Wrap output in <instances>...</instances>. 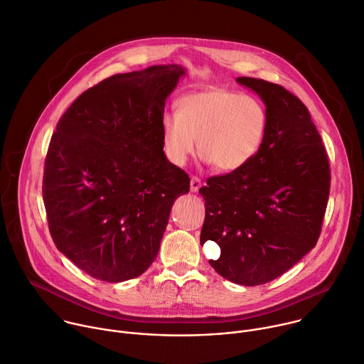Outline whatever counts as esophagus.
Masks as SVG:
<instances>
[{
    "label": "esophagus",
    "mask_w": 364,
    "mask_h": 364,
    "mask_svg": "<svg viewBox=\"0 0 364 364\" xmlns=\"http://www.w3.org/2000/svg\"><path fill=\"white\" fill-rule=\"evenodd\" d=\"M200 186H202V181H200V178H198V176H192V178H191V191H192V192H198Z\"/></svg>",
    "instance_id": "34e87169"
}]
</instances>
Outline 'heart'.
<instances>
[{
  "instance_id": "heart-1",
  "label": "heart",
  "mask_w": 364,
  "mask_h": 364,
  "mask_svg": "<svg viewBox=\"0 0 364 364\" xmlns=\"http://www.w3.org/2000/svg\"><path fill=\"white\" fill-rule=\"evenodd\" d=\"M268 114L254 96L210 87L189 93L176 103V113L162 119V141L168 159L182 166L198 151L221 172L248 165L265 137Z\"/></svg>"
}]
</instances>
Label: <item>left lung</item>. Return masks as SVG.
<instances>
[{
	"mask_svg": "<svg viewBox=\"0 0 364 364\" xmlns=\"http://www.w3.org/2000/svg\"><path fill=\"white\" fill-rule=\"evenodd\" d=\"M265 103L268 124L258 154L242 169L212 176L200 244L221 248L210 267L228 281L261 285L310 252L321 234L330 164L306 105L279 85L238 77Z\"/></svg>",
	"mask_w": 364,
	"mask_h": 364,
	"instance_id": "8db88e82",
	"label": "left lung"
}]
</instances>
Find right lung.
<instances>
[{
    "instance_id": "right-lung-1",
    "label": "right lung",
    "mask_w": 364,
    "mask_h": 364,
    "mask_svg": "<svg viewBox=\"0 0 364 364\" xmlns=\"http://www.w3.org/2000/svg\"><path fill=\"white\" fill-rule=\"evenodd\" d=\"M183 68L152 65L82 93L51 136L43 200L51 238L90 277L120 282L155 261L188 173L164 154L165 100Z\"/></svg>"
}]
</instances>
